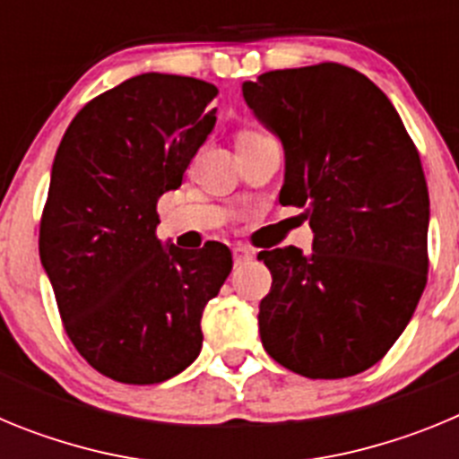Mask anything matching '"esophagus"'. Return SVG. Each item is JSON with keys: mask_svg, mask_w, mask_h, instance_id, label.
I'll list each match as a JSON object with an SVG mask.
<instances>
[{"mask_svg": "<svg viewBox=\"0 0 459 459\" xmlns=\"http://www.w3.org/2000/svg\"><path fill=\"white\" fill-rule=\"evenodd\" d=\"M253 255H255V250L248 248V246H237V248H234V262H237V264H241V262L250 259Z\"/></svg>", "mask_w": 459, "mask_h": 459, "instance_id": "34e87169", "label": "esophagus"}]
</instances>
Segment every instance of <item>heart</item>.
<instances>
[{"mask_svg":"<svg viewBox=\"0 0 459 459\" xmlns=\"http://www.w3.org/2000/svg\"><path fill=\"white\" fill-rule=\"evenodd\" d=\"M246 135H248V133H246Z\"/></svg>","mask_w":459,"mask_h":459,"instance_id":"obj_1","label":"heart"}]
</instances>
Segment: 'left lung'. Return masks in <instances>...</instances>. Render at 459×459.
Masks as SVG:
<instances>
[{
	"mask_svg": "<svg viewBox=\"0 0 459 459\" xmlns=\"http://www.w3.org/2000/svg\"><path fill=\"white\" fill-rule=\"evenodd\" d=\"M243 99L285 149L280 204L310 221L312 253L257 255L266 354L307 379H342L386 356L428 282L429 195L386 93L342 64L262 73Z\"/></svg>",
	"mask_w": 459,
	"mask_h": 459,
	"instance_id": "left-lung-1",
	"label": "left lung"
}]
</instances>
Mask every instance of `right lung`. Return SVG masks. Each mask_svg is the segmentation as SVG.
<instances>
[{
    "instance_id": "obj_1",
    "label": "right lung",
    "mask_w": 459,
    "mask_h": 459,
    "mask_svg": "<svg viewBox=\"0 0 459 459\" xmlns=\"http://www.w3.org/2000/svg\"><path fill=\"white\" fill-rule=\"evenodd\" d=\"M216 93L142 73L89 100L56 149L40 264L75 350L121 384H160L197 359L202 312L232 271L222 243L184 250L156 237L158 197L213 131Z\"/></svg>"
}]
</instances>
